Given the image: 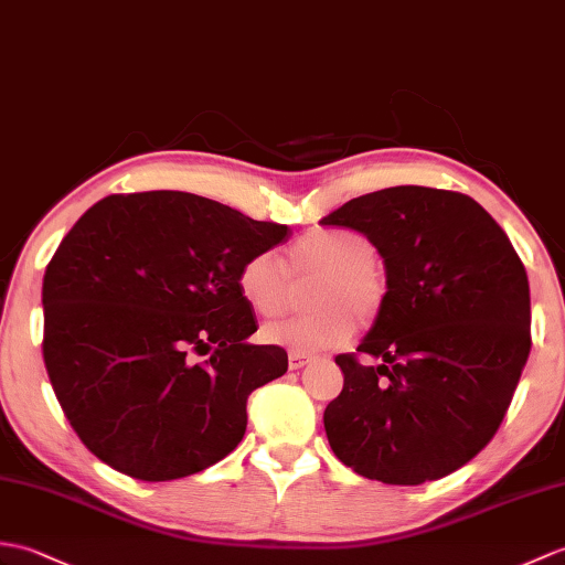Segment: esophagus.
Wrapping results in <instances>:
<instances>
[{
    "label": "esophagus",
    "mask_w": 565,
    "mask_h": 565,
    "mask_svg": "<svg viewBox=\"0 0 565 565\" xmlns=\"http://www.w3.org/2000/svg\"><path fill=\"white\" fill-rule=\"evenodd\" d=\"M308 361H310V356H306V353H288V369L291 371L303 369Z\"/></svg>",
    "instance_id": "1"
}]
</instances>
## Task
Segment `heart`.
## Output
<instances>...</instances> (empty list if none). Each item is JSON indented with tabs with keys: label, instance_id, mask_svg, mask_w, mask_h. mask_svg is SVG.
Wrapping results in <instances>:
<instances>
[{
	"label": "heart",
	"instance_id": "b5f03b06",
	"mask_svg": "<svg viewBox=\"0 0 565 565\" xmlns=\"http://www.w3.org/2000/svg\"><path fill=\"white\" fill-rule=\"evenodd\" d=\"M291 281L318 277L308 303L315 312L267 324L262 339L291 353L342 347L356 332V318L377 320L390 298V279L377 265L369 235L351 228H312L286 250L284 267L271 253H255L235 271V291L257 318L274 320L291 306Z\"/></svg>",
	"mask_w": 565,
	"mask_h": 565
}]
</instances>
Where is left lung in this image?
<instances>
[{
	"mask_svg": "<svg viewBox=\"0 0 565 565\" xmlns=\"http://www.w3.org/2000/svg\"><path fill=\"white\" fill-rule=\"evenodd\" d=\"M322 226L369 235L390 298L356 353L324 430L365 479L418 487L487 448L532 347L530 281L493 216L462 192L399 185L356 196ZM359 352L383 358L363 366Z\"/></svg>",
	"mask_w": 565,
	"mask_h": 565,
	"instance_id": "obj_1",
	"label": "left lung"
}]
</instances>
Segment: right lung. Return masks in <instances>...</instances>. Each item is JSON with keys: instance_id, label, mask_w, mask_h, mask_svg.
I'll use <instances>...</instances> for the list:
<instances>
[{"instance_id": "right-lung-1", "label": "right lung", "mask_w": 565, "mask_h": 565, "mask_svg": "<svg viewBox=\"0 0 565 565\" xmlns=\"http://www.w3.org/2000/svg\"><path fill=\"white\" fill-rule=\"evenodd\" d=\"M291 228L200 194H110L64 235L43 279V359L76 436L141 481L216 465L245 436L250 392L281 347L247 344L235 271Z\"/></svg>"}]
</instances>
